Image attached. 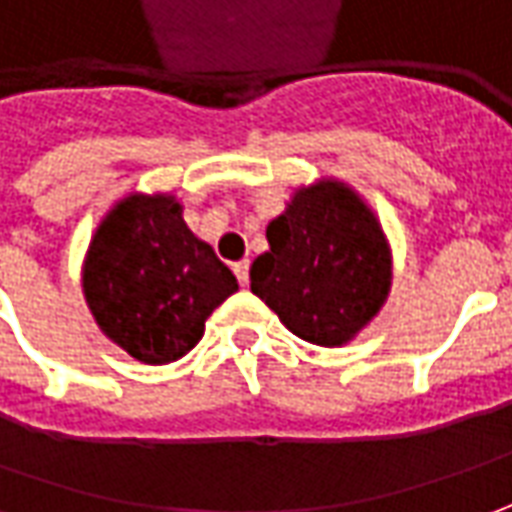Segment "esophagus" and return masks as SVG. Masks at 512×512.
Wrapping results in <instances>:
<instances>
[{
	"instance_id": "esophagus-1",
	"label": "esophagus",
	"mask_w": 512,
	"mask_h": 512,
	"mask_svg": "<svg viewBox=\"0 0 512 512\" xmlns=\"http://www.w3.org/2000/svg\"><path fill=\"white\" fill-rule=\"evenodd\" d=\"M232 271H235L238 283L249 285V260H241V263H235V266H232Z\"/></svg>"
}]
</instances>
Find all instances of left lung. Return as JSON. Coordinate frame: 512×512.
I'll return each mask as SVG.
<instances>
[{"instance_id":"obj_1","label":"left lung","mask_w":512,"mask_h":512,"mask_svg":"<svg viewBox=\"0 0 512 512\" xmlns=\"http://www.w3.org/2000/svg\"><path fill=\"white\" fill-rule=\"evenodd\" d=\"M269 252L249 269L252 294L305 342L342 347L384 308L392 252L375 212L353 187H300L266 227Z\"/></svg>"}]
</instances>
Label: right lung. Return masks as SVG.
<instances>
[{"instance_id":"obj_1","label":"right lung","mask_w":512,"mask_h":512,"mask_svg":"<svg viewBox=\"0 0 512 512\" xmlns=\"http://www.w3.org/2000/svg\"><path fill=\"white\" fill-rule=\"evenodd\" d=\"M238 291L168 193L120 198L92 235L83 297L100 330L142 364H170L204 336L207 316Z\"/></svg>"}]
</instances>
